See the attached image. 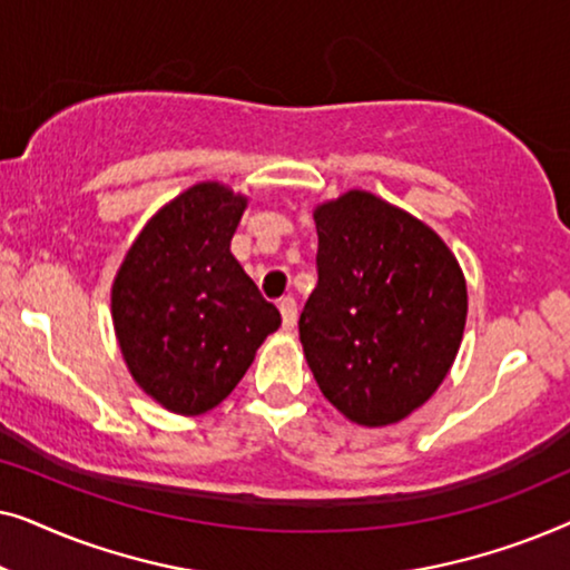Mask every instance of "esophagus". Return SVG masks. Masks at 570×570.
<instances>
[{
    "label": "esophagus",
    "mask_w": 570,
    "mask_h": 570,
    "mask_svg": "<svg viewBox=\"0 0 570 570\" xmlns=\"http://www.w3.org/2000/svg\"><path fill=\"white\" fill-rule=\"evenodd\" d=\"M279 314H283L285 330H293L295 322H298V303H295L293 295H285V298H279Z\"/></svg>",
    "instance_id": "34e87169"
}]
</instances>
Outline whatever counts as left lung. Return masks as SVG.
Returning a JSON list of instances; mask_svg holds the SVG:
<instances>
[{"label": "left lung", "instance_id": "8db88e82", "mask_svg": "<svg viewBox=\"0 0 570 570\" xmlns=\"http://www.w3.org/2000/svg\"><path fill=\"white\" fill-rule=\"evenodd\" d=\"M314 220L318 285L298 322L308 368L353 423H400L462 345V269L428 225L368 191L326 202Z\"/></svg>", "mask_w": 570, "mask_h": 570}]
</instances>
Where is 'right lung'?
Returning a JSON list of instances; mask_svg holds the SVG:
<instances>
[{
	"label": "right lung",
	"instance_id": "obj_1",
	"mask_svg": "<svg viewBox=\"0 0 570 570\" xmlns=\"http://www.w3.org/2000/svg\"><path fill=\"white\" fill-rule=\"evenodd\" d=\"M246 199L197 184L160 209L131 244L111 291L131 376L178 415H202L244 379L279 311L230 254Z\"/></svg>",
	"mask_w": 570,
	"mask_h": 570
}]
</instances>
